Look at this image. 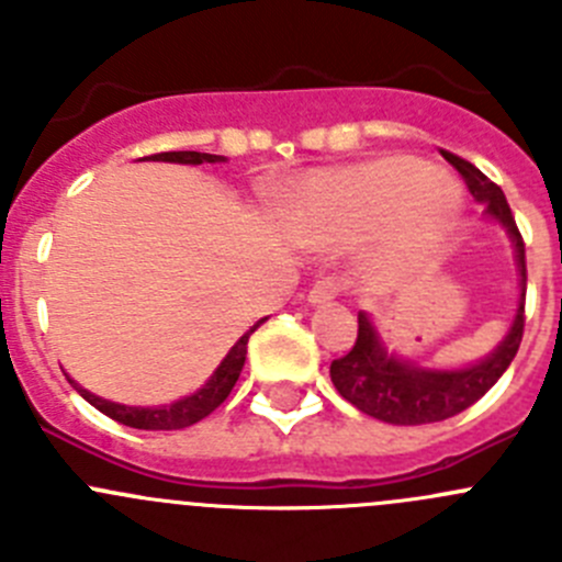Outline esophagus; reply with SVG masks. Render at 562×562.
Wrapping results in <instances>:
<instances>
[{"mask_svg":"<svg viewBox=\"0 0 562 562\" xmlns=\"http://www.w3.org/2000/svg\"><path fill=\"white\" fill-rule=\"evenodd\" d=\"M339 278H323V281H317V284L312 286V292H308V303H312V306H328V303H334L336 297H339Z\"/></svg>","mask_w":562,"mask_h":562,"instance_id":"1","label":"esophagus"}]
</instances>
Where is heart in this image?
<instances>
[{"label":"heart","mask_w":562,"mask_h":562,"mask_svg":"<svg viewBox=\"0 0 562 562\" xmlns=\"http://www.w3.org/2000/svg\"><path fill=\"white\" fill-rule=\"evenodd\" d=\"M458 215L450 181L430 176L414 157H381L306 181L297 201L303 237L347 248L381 234L389 265H411L445 243Z\"/></svg>","instance_id":"b5f03b06"}]
</instances>
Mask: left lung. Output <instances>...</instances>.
Returning a JSON list of instances; mask_svg holds the SVG:
<instances>
[{
	"instance_id": "8db88e82",
	"label": "left lung",
	"mask_w": 562,
	"mask_h": 562,
	"mask_svg": "<svg viewBox=\"0 0 562 562\" xmlns=\"http://www.w3.org/2000/svg\"><path fill=\"white\" fill-rule=\"evenodd\" d=\"M441 154L463 176L474 201L483 204L485 221L502 226L510 237L518 270V303L505 339L488 356L467 367H450V370L422 367L411 358L389 350L370 314L358 312L356 345L347 356L336 358L330 364V381H334L336 392L347 403L356 405L358 411H364L367 416L389 422V425H430V422H445L467 411L510 367L518 345H521V334H525V243H521V234H518L516 221H513L505 192L483 170L474 168L472 162L450 151Z\"/></svg>"
}]
</instances>
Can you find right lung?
Segmentation results:
<instances>
[{"label": "right lung", "mask_w": 562, "mask_h": 562, "mask_svg": "<svg viewBox=\"0 0 562 562\" xmlns=\"http://www.w3.org/2000/svg\"><path fill=\"white\" fill-rule=\"evenodd\" d=\"M148 159H154V162H179V165H204V162L221 165V162H226V157H221V154H201V151H165V154H154V157H148ZM265 319L267 317H261L259 323L250 325V330H245V334L234 341V347L226 352V358H223L221 364H217V370L212 372L210 381H206L204 386L195 389V392L187 394V397L173 400V403H168V405L112 403V400H104V397H99V394L82 389L77 381H74V378H68V375L66 378H68V383H71V386L77 389V392L82 394L90 405H93V408H99L101 414H106L110 419L121 422V425L137 427V430H181V427H190V425H195V422L204 419V416H210L212 411H215L217 405L228 397V394H232L234 383H237L239 372H243V367H245V352H248L250 334H254V330L259 328Z\"/></svg>", "instance_id": "right-lung-1"}]
</instances>
